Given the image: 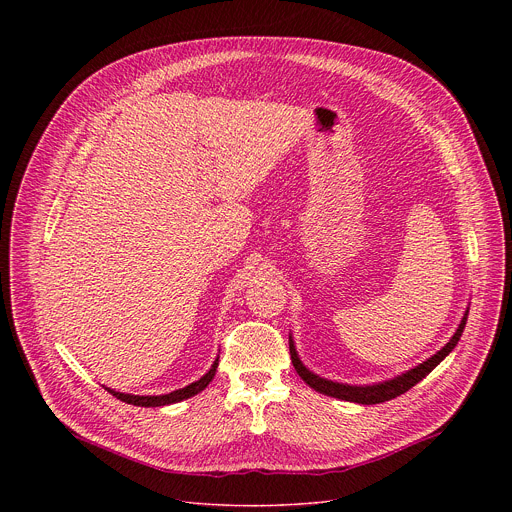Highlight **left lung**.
I'll return each mask as SVG.
<instances>
[{
    "label": "left lung",
    "instance_id": "obj_1",
    "mask_svg": "<svg viewBox=\"0 0 512 512\" xmlns=\"http://www.w3.org/2000/svg\"><path fill=\"white\" fill-rule=\"evenodd\" d=\"M466 320H468V310L458 326V330L454 332V336L450 338V342L442 348L437 350L431 358L423 360L421 364H417L415 369L403 373V375H397L395 379H389V381H383V383H375V385H346V383H336V381H328V379H322L318 375H314L310 369L304 367V362L300 360L298 356V350L294 346V338L289 336V354H291V362H294V369L298 371V375L318 393H324L328 397H336V399H342V401H350V403H360V405H375V403H385L389 399H395L403 393H407L411 387H415L419 381H423L437 364H440L458 344L462 332H464V326H466Z\"/></svg>",
    "mask_w": 512,
    "mask_h": 512
}]
</instances>
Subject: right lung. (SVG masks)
<instances>
[{
  "label": "right lung",
  "mask_w": 512,
  "mask_h": 512,
  "mask_svg": "<svg viewBox=\"0 0 512 512\" xmlns=\"http://www.w3.org/2000/svg\"><path fill=\"white\" fill-rule=\"evenodd\" d=\"M216 367H218V358L212 362L210 371L198 379L196 383H190L188 387L184 389H178V391H172L168 395H129V393H119V391H113L109 387H105L113 397H117L119 401L123 403H129V405H137V407H162V405H170V403H178V401H184L188 397H194L198 395L200 391H204L208 387V383L214 379V373H216Z\"/></svg>",
  "instance_id": "obj_1"
}]
</instances>
